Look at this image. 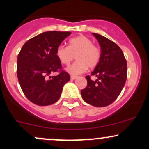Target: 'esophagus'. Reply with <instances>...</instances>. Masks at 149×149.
Here are the masks:
<instances>
[{"label":"esophagus","instance_id":"obj_1","mask_svg":"<svg viewBox=\"0 0 149 149\" xmlns=\"http://www.w3.org/2000/svg\"><path fill=\"white\" fill-rule=\"evenodd\" d=\"M77 79V76H70V79H71V80H75V79Z\"/></svg>","mask_w":149,"mask_h":149}]
</instances>
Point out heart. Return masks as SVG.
<instances>
[{"label":"heart","mask_w":149,"mask_h":149,"mask_svg":"<svg viewBox=\"0 0 149 149\" xmlns=\"http://www.w3.org/2000/svg\"><path fill=\"white\" fill-rule=\"evenodd\" d=\"M92 41L84 36H79L69 40L68 47L60 45L56 51V55L60 63L68 65L76 57L77 61L66 68L72 75L84 73L89 68H93L98 64L101 52ZM76 57H75L74 56Z\"/></svg>","instance_id":"obj_1"}]
</instances>
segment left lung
I'll use <instances>...</instances> for the list:
<instances>
[{"label": "left lung", "mask_w": 149, "mask_h": 149, "mask_svg": "<svg viewBox=\"0 0 149 149\" xmlns=\"http://www.w3.org/2000/svg\"><path fill=\"white\" fill-rule=\"evenodd\" d=\"M101 49L100 61L91 76L97 78L91 80L86 76L87 86L81 91L86 103L95 107H105L111 104L122 92L127 80V65L123 52L111 40L97 33H92Z\"/></svg>", "instance_id": "left-lung-1"}]
</instances>
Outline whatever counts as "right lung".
Listing matches in <instances>:
<instances>
[{"instance_id":"1","label":"right lung","mask_w":149,"mask_h":149,"mask_svg":"<svg viewBox=\"0 0 149 149\" xmlns=\"http://www.w3.org/2000/svg\"><path fill=\"white\" fill-rule=\"evenodd\" d=\"M70 33L44 32L28 40L19 53L17 68L19 83L26 97L36 105L46 106L57 102L63 86L70 81V75L63 70L57 76L50 74L62 69L56 51Z\"/></svg>"}]
</instances>
